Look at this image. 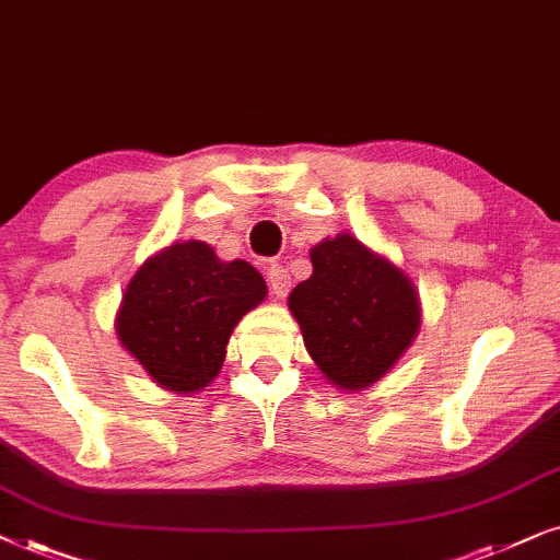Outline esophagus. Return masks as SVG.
<instances>
[{
	"label": "esophagus",
	"mask_w": 560,
	"mask_h": 560,
	"mask_svg": "<svg viewBox=\"0 0 560 560\" xmlns=\"http://www.w3.org/2000/svg\"><path fill=\"white\" fill-rule=\"evenodd\" d=\"M268 284H271V292L276 294V300H284L289 289H292V276H289L284 266L273 264L268 266Z\"/></svg>",
	"instance_id": "1"
}]
</instances>
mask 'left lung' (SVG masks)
<instances>
[{
  "instance_id": "obj_1",
  "label": "left lung",
  "mask_w": 560,
  "mask_h": 560,
  "mask_svg": "<svg viewBox=\"0 0 560 560\" xmlns=\"http://www.w3.org/2000/svg\"><path fill=\"white\" fill-rule=\"evenodd\" d=\"M312 276L289 294L304 348L340 392H363L389 374L422 325L412 279L355 235L310 250Z\"/></svg>"
}]
</instances>
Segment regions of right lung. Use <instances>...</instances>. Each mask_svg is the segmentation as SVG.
Segmentation results:
<instances>
[{
  "label": "right lung",
  "instance_id": "right-lung-1",
  "mask_svg": "<svg viewBox=\"0 0 560 560\" xmlns=\"http://www.w3.org/2000/svg\"><path fill=\"white\" fill-rule=\"evenodd\" d=\"M266 292L248 260H220L212 245L176 241L130 279L115 319L117 340L161 389L202 392L225 363L235 325Z\"/></svg>",
  "mask_w": 560,
  "mask_h": 560
}]
</instances>
